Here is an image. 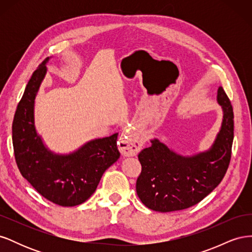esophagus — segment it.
<instances>
[{
  "label": "esophagus",
  "instance_id": "obj_1",
  "mask_svg": "<svg viewBox=\"0 0 252 252\" xmlns=\"http://www.w3.org/2000/svg\"><path fill=\"white\" fill-rule=\"evenodd\" d=\"M142 142L133 139L131 131L124 130L119 139V149L125 157H133L139 154L142 148Z\"/></svg>",
  "mask_w": 252,
  "mask_h": 252
}]
</instances>
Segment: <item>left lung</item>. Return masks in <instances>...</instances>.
Instances as JSON below:
<instances>
[{
  "mask_svg": "<svg viewBox=\"0 0 252 252\" xmlns=\"http://www.w3.org/2000/svg\"><path fill=\"white\" fill-rule=\"evenodd\" d=\"M218 102L223 107V123L208 151L185 158L154 140L139 154L142 171L136 180V194L149 209L169 212L191 207L225 177L231 158L233 109L223 87L218 90Z\"/></svg>",
  "mask_w": 252,
  "mask_h": 252,
  "instance_id": "8db88e82",
  "label": "left lung"
}]
</instances>
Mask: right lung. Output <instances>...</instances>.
<instances>
[{
	"label": "right lung",
	"instance_id": "right-lung-1",
	"mask_svg": "<svg viewBox=\"0 0 252 252\" xmlns=\"http://www.w3.org/2000/svg\"><path fill=\"white\" fill-rule=\"evenodd\" d=\"M47 61L48 58L32 73L14 113V158L23 178L42 196L63 207H72L89 199L106 169L118 161V133L91 141L69 156L53 155L45 148L34 128L33 104Z\"/></svg>",
	"mask_w": 252,
	"mask_h": 252
}]
</instances>
